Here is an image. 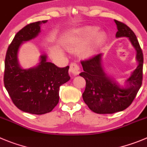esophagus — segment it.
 Wrapping results in <instances>:
<instances>
[{"instance_id":"obj_1","label":"esophagus","mask_w":147,"mask_h":147,"mask_svg":"<svg viewBox=\"0 0 147 147\" xmlns=\"http://www.w3.org/2000/svg\"><path fill=\"white\" fill-rule=\"evenodd\" d=\"M81 69H80V67L76 63H72L70 64V67H69V72L71 74L73 75H78L80 72Z\"/></svg>"}]
</instances>
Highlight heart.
I'll return each instance as SVG.
<instances>
[{
	"label": "heart",
	"mask_w": 147,
	"mask_h": 147,
	"mask_svg": "<svg viewBox=\"0 0 147 147\" xmlns=\"http://www.w3.org/2000/svg\"><path fill=\"white\" fill-rule=\"evenodd\" d=\"M97 31L98 28L92 26H88L80 30L78 35L69 41L68 44L69 50L72 52L81 51L92 39V48L99 46L105 40V35L103 32H98L96 35Z\"/></svg>",
	"instance_id": "b5f03b06"
}]
</instances>
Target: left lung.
I'll return each instance as SVG.
<instances>
[{
  "label": "left lung",
  "instance_id": "8db88e82",
  "mask_svg": "<svg viewBox=\"0 0 147 147\" xmlns=\"http://www.w3.org/2000/svg\"><path fill=\"white\" fill-rule=\"evenodd\" d=\"M115 22L117 28L116 37L128 38L136 51L138 65L125 80V87H121L104 71L102 53L81 61L83 72L80 75L86 82L83 101L90 110L97 114H112L125 109L131 105L142 84L144 57L136 36L124 23L117 20Z\"/></svg>",
  "mask_w": 147,
  "mask_h": 147
}]
</instances>
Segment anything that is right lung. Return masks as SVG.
<instances>
[{
    "label": "right lung",
    "mask_w": 147,
    "mask_h": 147,
    "mask_svg": "<svg viewBox=\"0 0 147 147\" xmlns=\"http://www.w3.org/2000/svg\"><path fill=\"white\" fill-rule=\"evenodd\" d=\"M47 20L31 23L16 34L8 48L5 59L3 81L15 106L23 112L43 115L53 110L59 103V87L70 79L69 67L60 68L47 61V56H40L38 66L22 69L18 61L22 43L37 37L41 24Z\"/></svg>",
    "instance_id": "1"
}]
</instances>
